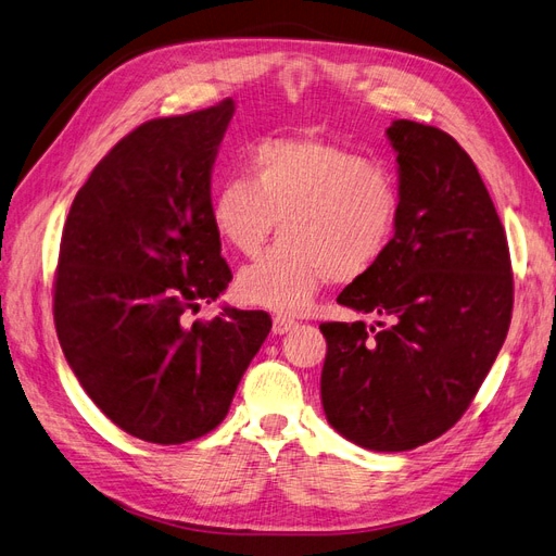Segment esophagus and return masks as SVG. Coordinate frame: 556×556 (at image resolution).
Masks as SVG:
<instances>
[{"label": "esophagus", "instance_id": "esophagus-1", "mask_svg": "<svg viewBox=\"0 0 556 556\" xmlns=\"http://www.w3.org/2000/svg\"><path fill=\"white\" fill-rule=\"evenodd\" d=\"M296 325L299 323H294V319H290V317H285V315H276L274 317V333H288V331H292V329H296Z\"/></svg>", "mask_w": 556, "mask_h": 556}]
</instances>
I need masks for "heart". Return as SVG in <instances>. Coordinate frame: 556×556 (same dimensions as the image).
Instances as JSON below:
<instances>
[{
    "mask_svg": "<svg viewBox=\"0 0 556 556\" xmlns=\"http://www.w3.org/2000/svg\"><path fill=\"white\" fill-rule=\"evenodd\" d=\"M245 176L225 180L208 208L217 237L243 257H255L278 223L282 241L237 278L245 304L299 315L329 280L364 276L392 245L396 178L357 150L317 137L262 139Z\"/></svg>",
    "mask_w": 556,
    "mask_h": 556,
    "instance_id": "b5f03b06",
    "label": "heart"
}]
</instances>
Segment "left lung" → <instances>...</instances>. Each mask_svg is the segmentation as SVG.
<instances>
[{
	"label": "left lung",
	"mask_w": 556,
	"mask_h": 556,
	"mask_svg": "<svg viewBox=\"0 0 556 556\" xmlns=\"http://www.w3.org/2000/svg\"><path fill=\"white\" fill-rule=\"evenodd\" d=\"M401 211L390 250L339 304L384 323H325L327 422L376 452L439 439L470 406L506 341L513 271L506 231L473 160L439 127H387Z\"/></svg>",
	"instance_id": "1"
}]
</instances>
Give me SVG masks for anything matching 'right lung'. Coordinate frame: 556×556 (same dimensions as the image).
<instances>
[{
    "label": "right lung",
    "instance_id": "obj_1",
    "mask_svg": "<svg viewBox=\"0 0 556 556\" xmlns=\"http://www.w3.org/2000/svg\"><path fill=\"white\" fill-rule=\"evenodd\" d=\"M233 102L157 117L117 141L66 215L53 315L66 362L113 425L180 445L213 431L271 331L264 311L182 315L231 280L211 174Z\"/></svg>",
    "mask_w": 556,
    "mask_h": 556
}]
</instances>
